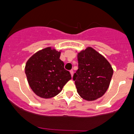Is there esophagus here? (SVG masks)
I'll use <instances>...</instances> for the list:
<instances>
[{
    "mask_svg": "<svg viewBox=\"0 0 134 134\" xmlns=\"http://www.w3.org/2000/svg\"><path fill=\"white\" fill-rule=\"evenodd\" d=\"M70 74L72 76H73V74H74V71L72 70H71L70 71Z\"/></svg>",
    "mask_w": 134,
    "mask_h": 134,
    "instance_id": "1",
    "label": "esophagus"
}]
</instances>
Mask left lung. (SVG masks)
I'll list each match as a JSON object with an SVG mask.
<instances>
[{"label": "left lung", "mask_w": 134, "mask_h": 134, "mask_svg": "<svg viewBox=\"0 0 134 134\" xmlns=\"http://www.w3.org/2000/svg\"><path fill=\"white\" fill-rule=\"evenodd\" d=\"M79 69L73 80L79 95L86 100L101 97L108 89L113 70L108 61L92 48L78 54Z\"/></svg>", "instance_id": "obj_1"}]
</instances>
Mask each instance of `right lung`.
<instances>
[{"instance_id":"add662e5","label":"right lung","mask_w":134,"mask_h":134,"mask_svg":"<svg viewBox=\"0 0 134 134\" xmlns=\"http://www.w3.org/2000/svg\"><path fill=\"white\" fill-rule=\"evenodd\" d=\"M60 56V52L47 48L35 53L26 63L25 74L29 86L40 97H54L72 79Z\"/></svg>"}]
</instances>
